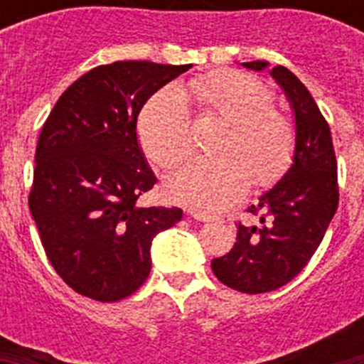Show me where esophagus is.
Here are the masks:
<instances>
[{
    "instance_id": "1",
    "label": "esophagus",
    "mask_w": 364,
    "mask_h": 364,
    "mask_svg": "<svg viewBox=\"0 0 364 364\" xmlns=\"http://www.w3.org/2000/svg\"><path fill=\"white\" fill-rule=\"evenodd\" d=\"M189 215H191L195 220L198 222H213L215 220V215L208 213V211H202V210H189Z\"/></svg>"
}]
</instances>
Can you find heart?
Segmentation results:
<instances>
[{
	"instance_id": "1",
	"label": "heart",
	"mask_w": 364,
	"mask_h": 364,
	"mask_svg": "<svg viewBox=\"0 0 364 364\" xmlns=\"http://www.w3.org/2000/svg\"><path fill=\"white\" fill-rule=\"evenodd\" d=\"M188 92L205 111L233 125L224 159H193L169 175L166 191L178 204L220 210L242 197L250 182L269 186L282 176L294 156L295 129L273 109V92L240 73H215L188 83ZM138 136L159 166L178 162L189 151L193 125L180 87H166L144 107Z\"/></svg>"
}]
</instances>
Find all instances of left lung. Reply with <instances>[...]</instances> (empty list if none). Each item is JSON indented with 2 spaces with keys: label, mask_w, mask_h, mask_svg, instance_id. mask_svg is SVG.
Here are the masks:
<instances>
[{
  "label": "left lung",
  "mask_w": 364,
  "mask_h": 364,
  "mask_svg": "<svg viewBox=\"0 0 364 364\" xmlns=\"http://www.w3.org/2000/svg\"><path fill=\"white\" fill-rule=\"evenodd\" d=\"M242 67L268 69L284 92L294 114V156L282 178L247 210L262 213V226L239 224L235 246L211 260V269L233 290L266 294L297 277L319 247L339 204L337 162L330 127L304 83L282 65L257 60Z\"/></svg>",
  "instance_id": "1"
}]
</instances>
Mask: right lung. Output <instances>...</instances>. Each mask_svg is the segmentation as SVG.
Wrapping results in <instances>:
<instances>
[{
  "mask_svg": "<svg viewBox=\"0 0 364 364\" xmlns=\"http://www.w3.org/2000/svg\"><path fill=\"white\" fill-rule=\"evenodd\" d=\"M191 65L114 62L67 87L43 124L28 208L43 250L74 291L95 301L129 297L149 277L151 244L182 220L180 208H140L156 182L138 114Z\"/></svg>",
  "mask_w": 364,
  "mask_h": 364,
  "instance_id": "1",
  "label": "right lung"
}]
</instances>
